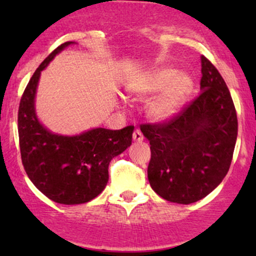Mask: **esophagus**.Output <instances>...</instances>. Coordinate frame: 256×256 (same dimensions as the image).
I'll return each instance as SVG.
<instances>
[{"mask_svg": "<svg viewBox=\"0 0 256 256\" xmlns=\"http://www.w3.org/2000/svg\"><path fill=\"white\" fill-rule=\"evenodd\" d=\"M132 137H134V140H136V142H142V140H143V134L140 130H134V134H132Z\"/></svg>", "mask_w": 256, "mask_h": 256, "instance_id": "obj_1", "label": "esophagus"}]
</instances>
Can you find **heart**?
I'll return each mask as SVG.
<instances>
[{
  "instance_id": "b5f03b06",
  "label": "heart",
  "mask_w": 256,
  "mask_h": 256,
  "mask_svg": "<svg viewBox=\"0 0 256 256\" xmlns=\"http://www.w3.org/2000/svg\"><path fill=\"white\" fill-rule=\"evenodd\" d=\"M192 79L188 74H179L172 67H162L146 73L131 85L134 98L148 101L164 92L149 107V114L154 120L172 118L183 106L192 90Z\"/></svg>"
}]
</instances>
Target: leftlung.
<instances>
[{"label": "left lung", "mask_w": 256, "mask_h": 256, "mask_svg": "<svg viewBox=\"0 0 256 256\" xmlns=\"http://www.w3.org/2000/svg\"><path fill=\"white\" fill-rule=\"evenodd\" d=\"M201 92L172 118L146 122L150 143L148 179L166 201L189 204L212 192L230 168L238 122L231 94L218 70L201 58Z\"/></svg>", "instance_id": "obj_1"}]
</instances>
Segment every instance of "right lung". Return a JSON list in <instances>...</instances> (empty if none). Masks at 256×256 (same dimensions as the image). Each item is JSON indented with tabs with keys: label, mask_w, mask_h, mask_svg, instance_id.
Here are the masks:
<instances>
[{
	"label": "right lung",
	"mask_w": 256,
	"mask_h": 256,
	"mask_svg": "<svg viewBox=\"0 0 256 256\" xmlns=\"http://www.w3.org/2000/svg\"><path fill=\"white\" fill-rule=\"evenodd\" d=\"M54 49L34 73L20 100L18 132L22 161L28 177L43 195L61 204H80L98 196L108 182L110 160L131 146L134 126L122 130L94 128L79 136H58L38 122L34 95L40 71L58 52Z\"/></svg>",
	"instance_id": "1"
}]
</instances>
